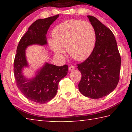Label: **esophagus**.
<instances>
[{
    "instance_id": "34e87169",
    "label": "esophagus",
    "mask_w": 132,
    "mask_h": 132,
    "mask_svg": "<svg viewBox=\"0 0 132 132\" xmlns=\"http://www.w3.org/2000/svg\"><path fill=\"white\" fill-rule=\"evenodd\" d=\"M75 69V67L74 66H70L69 67V70L70 71H73Z\"/></svg>"
}]
</instances>
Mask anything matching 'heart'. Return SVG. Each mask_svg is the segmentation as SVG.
I'll list each match as a JSON object with an SVG mask.
<instances>
[{
  "instance_id": "heart-1",
  "label": "heart",
  "mask_w": 132,
  "mask_h": 132,
  "mask_svg": "<svg viewBox=\"0 0 132 132\" xmlns=\"http://www.w3.org/2000/svg\"><path fill=\"white\" fill-rule=\"evenodd\" d=\"M53 40L50 45L58 56L64 53L66 48L71 57L79 61L87 58L94 48L96 33L94 28L88 21L70 20L58 24L52 31Z\"/></svg>"
}]
</instances>
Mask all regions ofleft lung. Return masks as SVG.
<instances>
[{
  "label": "left lung",
  "mask_w": 132,
  "mask_h": 132,
  "mask_svg": "<svg viewBox=\"0 0 132 132\" xmlns=\"http://www.w3.org/2000/svg\"><path fill=\"white\" fill-rule=\"evenodd\" d=\"M94 28L96 40L89 57L77 64L81 73L79 89L82 95L92 99L108 95L119 81L121 57L114 35L95 17L87 16Z\"/></svg>",
  "instance_id": "left-lung-1"
}]
</instances>
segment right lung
I'll return each instance as SVG.
<instances>
[{"mask_svg": "<svg viewBox=\"0 0 132 132\" xmlns=\"http://www.w3.org/2000/svg\"><path fill=\"white\" fill-rule=\"evenodd\" d=\"M59 14L38 19L29 27L18 45L14 61V73L17 87L28 100L39 104L51 101L56 94L58 84L68 74V66H57L46 63L36 77L31 80L22 75V69L27 66L25 50L28 45L47 44L46 34L48 28Z\"/></svg>", "mask_w": 132, "mask_h": 132, "instance_id": "obj_1", "label": "right lung"}]
</instances>
